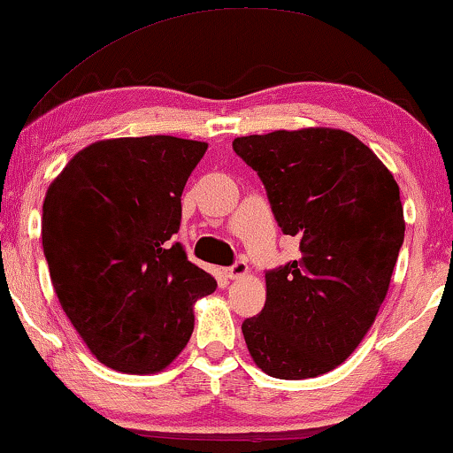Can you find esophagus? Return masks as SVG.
Segmentation results:
<instances>
[{"instance_id": "1", "label": "esophagus", "mask_w": 453, "mask_h": 453, "mask_svg": "<svg viewBox=\"0 0 453 453\" xmlns=\"http://www.w3.org/2000/svg\"><path fill=\"white\" fill-rule=\"evenodd\" d=\"M247 272H250L247 264L243 262V259H239V262H234L231 268H226V276L231 278V280H239V278L247 276Z\"/></svg>"}]
</instances>
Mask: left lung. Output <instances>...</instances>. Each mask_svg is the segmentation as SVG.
I'll return each instance as SVG.
<instances>
[{
  "instance_id": "1",
  "label": "left lung",
  "mask_w": 453,
  "mask_h": 453,
  "mask_svg": "<svg viewBox=\"0 0 453 453\" xmlns=\"http://www.w3.org/2000/svg\"><path fill=\"white\" fill-rule=\"evenodd\" d=\"M278 226L301 257L265 272V305L243 321L253 363L278 380L336 369L371 330L404 241L400 188L344 129L303 127L234 138Z\"/></svg>"
}]
</instances>
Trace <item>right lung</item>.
<instances>
[{"label":"right lung","instance_id":"obj_1","mask_svg":"<svg viewBox=\"0 0 453 453\" xmlns=\"http://www.w3.org/2000/svg\"><path fill=\"white\" fill-rule=\"evenodd\" d=\"M206 142L144 135L73 154L42 202L55 295L92 355L121 373L169 367L216 280L171 243Z\"/></svg>","mask_w":453,"mask_h":453}]
</instances>
